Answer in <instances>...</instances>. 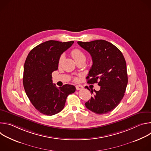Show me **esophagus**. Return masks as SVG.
<instances>
[{
  "label": "esophagus",
  "mask_w": 151,
  "mask_h": 151,
  "mask_svg": "<svg viewBox=\"0 0 151 151\" xmlns=\"http://www.w3.org/2000/svg\"><path fill=\"white\" fill-rule=\"evenodd\" d=\"M83 87L82 85H76V90H82V89H83Z\"/></svg>",
  "instance_id": "obj_1"
}]
</instances>
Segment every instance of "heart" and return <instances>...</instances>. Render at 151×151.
<instances>
[{
	"instance_id": "obj_1",
	"label": "heart",
	"mask_w": 151,
	"mask_h": 151,
	"mask_svg": "<svg viewBox=\"0 0 151 151\" xmlns=\"http://www.w3.org/2000/svg\"><path fill=\"white\" fill-rule=\"evenodd\" d=\"M71 55L73 57V58H74V60L76 61V62L77 61L80 60H82V59L85 60V58H86V56H85V53L81 50L78 49V48L73 49L71 51ZM63 59H64V55H61L60 56V58H59V60H58V64H59V65H60V64H61Z\"/></svg>"
}]
</instances>
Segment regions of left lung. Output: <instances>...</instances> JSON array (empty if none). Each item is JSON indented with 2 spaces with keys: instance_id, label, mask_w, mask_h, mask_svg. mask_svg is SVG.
<instances>
[{
  "instance_id": "obj_1",
  "label": "left lung",
  "mask_w": 151,
  "mask_h": 151,
  "mask_svg": "<svg viewBox=\"0 0 151 151\" xmlns=\"http://www.w3.org/2000/svg\"><path fill=\"white\" fill-rule=\"evenodd\" d=\"M78 44L91 55L93 65L87 79L88 83H97L100 90L85 103L86 107L97 114L108 113L122 99L128 83L126 62L121 51L104 40L78 41ZM86 88L90 90L88 87Z\"/></svg>"
}]
</instances>
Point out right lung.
Here are the masks:
<instances>
[{"label": "right lung", "instance_id": "obj_1", "mask_svg": "<svg viewBox=\"0 0 151 151\" xmlns=\"http://www.w3.org/2000/svg\"><path fill=\"white\" fill-rule=\"evenodd\" d=\"M73 43L46 41L32 49L26 58L24 88L32 104L42 114L51 116L61 111L68 95L76 90L75 86L69 84L57 88L52 80V73L58 69L61 55Z\"/></svg>", "mask_w": 151, "mask_h": 151}]
</instances>
